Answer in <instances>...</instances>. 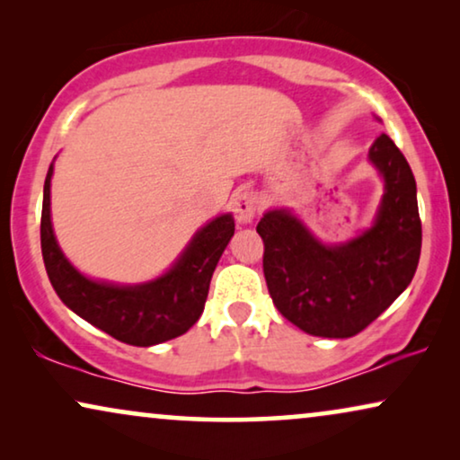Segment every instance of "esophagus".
<instances>
[{
    "label": "esophagus",
    "instance_id": "esophagus-1",
    "mask_svg": "<svg viewBox=\"0 0 460 460\" xmlns=\"http://www.w3.org/2000/svg\"><path fill=\"white\" fill-rule=\"evenodd\" d=\"M232 207H234V216L238 224H251L257 216V207H260V199L255 192L241 190L232 199Z\"/></svg>",
    "mask_w": 460,
    "mask_h": 460
}]
</instances>
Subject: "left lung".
<instances>
[{
    "label": "left lung",
    "mask_w": 460,
    "mask_h": 460,
    "mask_svg": "<svg viewBox=\"0 0 460 460\" xmlns=\"http://www.w3.org/2000/svg\"><path fill=\"white\" fill-rule=\"evenodd\" d=\"M368 161L383 180L373 224L326 244L291 209L257 224L270 297L288 323L314 337L348 339L379 318L411 285L420 257L417 181L394 140L381 134Z\"/></svg>",
    "instance_id": "8db88e82"
}]
</instances>
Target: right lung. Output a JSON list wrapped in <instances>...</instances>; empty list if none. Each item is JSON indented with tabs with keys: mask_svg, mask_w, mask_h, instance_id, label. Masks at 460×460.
<instances>
[{
	"mask_svg": "<svg viewBox=\"0 0 460 460\" xmlns=\"http://www.w3.org/2000/svg\"><path fill=\"white\" fill-rule=\"evenodd\" d=\"M52 175L54 161L43 184L41 255L62 304L96 329L137 348L184 335L203 314L213 270L234 236L232 213H222L194 232L173 266L153 280L137 285L93 280L66 260L56 241L49 211Z\"/></svg>",
	"mask_w": 460,
	"mask_h": 460,
	"instance_id": "add662e5",
	"label": "right lung"
}]
</instances>
